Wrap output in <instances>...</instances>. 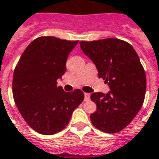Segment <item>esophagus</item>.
I'll use <instances>...</instances> for the list:
<instances>
[{
  "instance_id": "obj_1",
  "label": "esophagus",
  "mask_w": 159,
  "mask_h": 159,
  "mask_svg": "<svg viewBox=\"0 0 159 159\" xmlns=\"http://www.w3.org/2000/svg\"><path fill=\"white\" fill-rule=\"evenodd\" d=\"M84 95H85V101H88V100L90 99V93H84Z\"/></svg>"
}]
</instances>
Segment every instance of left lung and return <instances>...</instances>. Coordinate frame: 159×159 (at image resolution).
I'll list each match as a JSON object with an SVG mask.
<instances>
[{"instance_id": "left-lung-1", "label": "left lung", "mask_w": 159, "mask_h": 159, "mask_svg": "<svg viewBox=\"0 0 159 159\" xmlns=\"http://www.w3.org/2000/svg\"><path fill=\"white\" fill-rule=\"evenodd\" d=\"M80 48L94 63L98 76L109 86L107 93H93L97 109L90 119L96 129L116 133L127 127L141 109L146 76L139 57L129 43L117 38L81 41Z\"/></svg>"}]
</instances>
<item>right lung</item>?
I'll use <instances>...</instances> for the list:
<instances>
[{"label":"right lung","instance_id":"right-lung-1","mask_svg":"<svg viewBox=\"0 0 159 159\" xmlns=\"http://www.w3.org/2000/svg\"><path fill=\"white\" fill-rule=\"evenodd\" d=\"M79 41L40 37L25 49L13 75V96L29 126L43 135L61 131L84 100L80 89L65 92L57 80L66 71L69 53Z\"/></svg>","mask_w":159,"mask_h":159}]
</instances>
